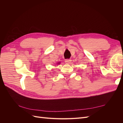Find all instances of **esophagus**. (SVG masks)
<instances>
[{"mask_svg":"<svg viewBox=\"0 0 123 123\" xmlns=\"http://www.w3.org/2000/svg\"><path fill=\"white\" fill-rule=\"evenodd\" d=\"M71 60L70 59H66L65 60V62L67 64H69L71 62Z\"/></svg>","mask_w":123,"mask_h":123,"instance_id":"34e87169","label":"esophagus"}]
</instances>
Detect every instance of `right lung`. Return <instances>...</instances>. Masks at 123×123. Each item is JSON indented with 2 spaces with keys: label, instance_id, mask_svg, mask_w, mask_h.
<instances>
[{
  "label": "right lung",
  "instance_id": "add662e5",
  "mask_svg": "<svg viewBox=\"0 0 123 123\" xmlns=\"http://www.w3.org/2000/svg\"><path fill=\"white\" fill-rule=\"evenodd\" d=\"M60 62H59V63H57V64H60Z\"/></svg>",
  "mask_w": 123,
  "mask_h": 123
}]
</instances>
